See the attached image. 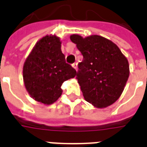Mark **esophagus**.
<instances>
[{
    "label": "esophagus",
    "instance_id": "obj_1",
    "mask_svg": "<svg viewBox=\"0 0 147 147\" xmlns=\"http://www.w3.org/2000/svg\"><path fill=\"white\" fill-rule=\"evenodd\" d=\"M72 67H73V68L75 69L76 70V71H77V69H78V65H77V63H73V64H72Z\"/></svg>",
    "mask_w": 147,
    "mask_h": 147
}]
</instances>
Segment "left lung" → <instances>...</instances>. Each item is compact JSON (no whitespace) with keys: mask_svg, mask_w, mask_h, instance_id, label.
Returning <instances> with one entry per match:
<instances>
[{"mask_svg":"<svg viewBox=\"0 0 147 147\" xmlns=\"http://www.w3.org/2000/svg\"><path fill=\"white\" fill-rule=\"evenodd\" d=\"M84 56L78 63V82L85 100L96 108L114 104L123 92L129 75L127 58L118 47L100 35H70Z\"/></svg>","mask_w":147,"mask_h":147,"instance_id":"8db88e82","label":"left lung"}]
</instances>
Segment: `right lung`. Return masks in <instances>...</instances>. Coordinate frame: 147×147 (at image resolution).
I'll return each instance as SVG.
<instances>
[{
	"label": "right lung",
	"mask_w": 147,
	"mask_h": 147,
	"mask_svg": "<svg viewBox=\"0 0 147 147\" xmlns=\"http://www.w3.org/2000/svg\"><path fill=\"white\" fill-rule=\"evenodd\" d=\"M61 48L59 37H43L35 43L23 67L26 91L34 100L45 105L58 100L63 92V83L77 74L75 69L66 63Z\"/></svg>",
	"instance_id": "right-lung-1"
}]
</instances>
